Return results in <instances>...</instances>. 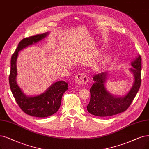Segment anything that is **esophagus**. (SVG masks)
<instances>
[{"label":"esophagus","instance_id":"obj_1","mask_svg":"<svg viewBox=\"0 0 149 149\" xmlns=\"http://www.w3.org/2000/svg\"><path fill=\"white\" fill-rule=\"evenodd\" d=\"M75 81L77 84H86L88 82V79L87 76L83 73H78L76 76Z\"/></svg>","mask_w":149,"mask_h":149}]
</instances>
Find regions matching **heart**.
I'll return each instance as SVG.
<instances>
[{
	"label": "heart",
	"instance_id": "b5f03b06",
	"mask_svg": "<svg viewBox=\"0 0 149 149\" xmlns=\"http://www.w3.org/2000/svg\"><path fill=\"white\" fill-rule=\"evenodd\" d=\"M103 63H101V64H100L99 65H98V68H101V67H102V66H103Z\"/></svg>",
	"mask_w": 149,
	"mask_h": 149
}]
</instances>
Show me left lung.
<instances>
[{"label": "left lung", "instance_id": "obj_1", "mask_svg": "<svg viewBox=\"0 0 149 149\" xmlns=\"http://www.w3.org/2000/svg\"><path fill=\"white\" fill-rule=\"evenodd\" d=\"M133 68L129 69L133 73L134 81L128 92L123 96L115 95L106 87V82L111 74L103 72L95 75L94 84L90 89L91 100L87 106L90 114L98 117H108L119 114L126 111L138 93L141 82V57L138 54L131 62Z\"/></svg>", "mask_w": 149, "mask_h": 149}]
</instances>
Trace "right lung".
<instances>
[{
  "instance_id": "add662e5",
  "label": "right lung",
  "mask_w": 149,
  "mask_h": 149,
  "mask_svg": "<svg viewBox=\"0 0 149 149\" xmlns=\"http://www.w3.org/2000/svg\"><path fill=\"white\" fill-rule=\"evenodd\" d=\"M49 32L34 35L22 40L11 58L9 83L16 103L26 114L37 117L50 116L58 110L63 93L68 90V84L63 81L55 82L42 93L35 96L27 95L17 82V58L19 52L29 46L46 38Z\"/></svg>"
}]
</instances>
